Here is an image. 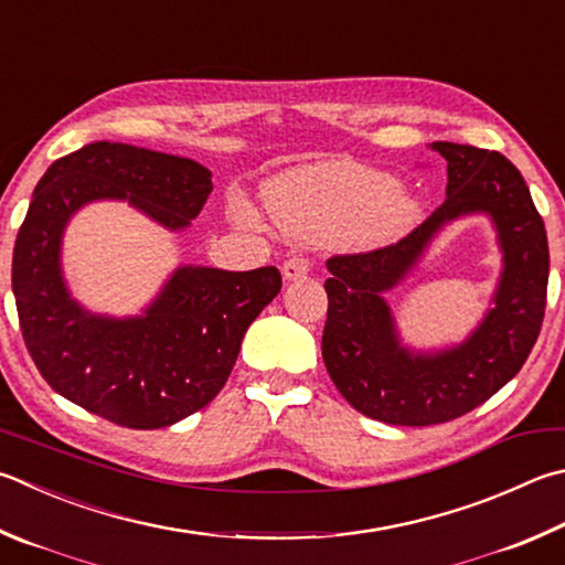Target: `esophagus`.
Returning a JSON list of instances; mask_svg holds the SVG:
<instances>
[{
  "label": "esophagus",
  "mask_w": 565,
  "mask_h": 565,
  "mask_svg": "<svg viewBox=\"0 0 565 565\" xmlns=\"http://www.w3.org/2000/svg\"><path fill=\"white\" fill-rule=\"evenodd\" d=\"M311 271V262L303 259V256H291V259H286L281 266V274L286 281H296V279H303L306 274Z\"/></svg>",
  "instance_id": "esophagus-1"
}]
</instances>
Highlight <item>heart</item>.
<instances>
[{
	"label": "heart",
	"instance_id": "heart-1",
	"mask_svg": "<svg viewBox=\"0 0 565 565\" xmlns=\"http://www.w3.org/2000/svg\"><path fill=\"white\" fill-rule=\"evenodd\" d=\"M271 217L284 232L309 242L345 239L381 247L413 227L419 204L395 180L353 160H323L286 170L264 188ZM232 217L254 224L247 202H232Z\"/></svg>",
	"mask_w": 565,
	"mask_h": 565
}]
</instances>
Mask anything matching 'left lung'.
<instances>
[{
    "mask_svg": "<svg viewBox=\"0 0 565 565\" xmlns=\"http://www.w3.org/2000/svg\"><path fill=\"white\" fill-rule=\"evenodd\" d=\"M447 162V200L405 239L328 259L323 363L348 403L387 425L449 423L484 403L526 363L548 286V239L521 172L494 150L433 142ZM487 213L502 274L486 318L465 342L439 352L402 343L384 294L404 280L449 221Z\"/></svg>",
    "mask_w": 565,
    "mask_h": 565,
    "instance_id": "left-lung-1",
    "label": "left lung"
}]
</instances>
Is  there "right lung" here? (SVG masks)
I'll return each mask as SVG.
<instances>
[{
  "label": "right lung",
  "instance_id": "obj_1",
  "mask_svg": "<svg viewBox=\"0 0 565 565\" xmlns=\"http://www.w3.org/2000/svg\"><path fill=\"white\" fill-rule=\"evenodd\" d=\"M212 192L190 158L98 140L58 158L17 234L12 291L29 355L71 403L120 427L158 429L198 413L227 383L242 338L281 291L276 266H178L140 316L94 313L71 296L61 244L74 214L120 200L170 232L188 230Z\"/></svg>",
  "mask_w": 565,
  "mask_h": 565
}]
</instances>
